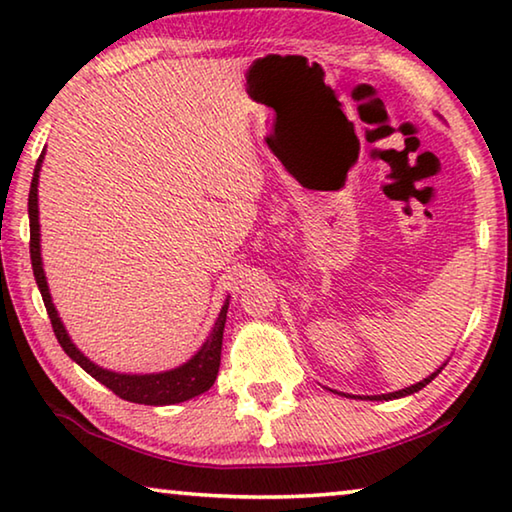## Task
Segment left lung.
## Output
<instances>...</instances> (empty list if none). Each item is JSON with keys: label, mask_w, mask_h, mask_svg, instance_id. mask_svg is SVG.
Instances as JSON below:
<instances>
[{"label": "left lung", "mask_w": 512, "mask_h": 512, "mask_svg": "<svg viewBox=\"0 0 512 512\" xmlns=\"http://www.w3.org/2000/svg\"><path fill=\"white\" fill-rule=\"evenodd\" d=\"M447 365V363H445ZM442 365V367H445ZM442 367H438V370H435L433 374H429L426 376L424 381H420V383H415V385H408V388H404V390H397V392H388V395H372V397H360V399H372V401H390V399H401V397H408V395H413V392H420L424 385H429L435 376H438L440 372H442Z\"/></svg>", "instance_id": "obj_1"}]
</instances>
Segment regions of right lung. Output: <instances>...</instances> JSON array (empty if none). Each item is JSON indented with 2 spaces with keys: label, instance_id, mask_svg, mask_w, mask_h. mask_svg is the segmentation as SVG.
<instances>
[{
  "label": "right lung",
  "instance_id": "right-lung-1",
  "mask_svg": "<svg viewBox=\"0 0 512 512\" xmlns=\"http://www.w3.org/2000/svg\"><path fill=\"white\" fill-rule=\"evenodd\" d=\"M43 158L45 152L40 154L36 170H33V179H31V190H29V229H31V242H29V251H31V267H33V276H36L38 290L43 295L45 308L49 320H52L54 333L58 345L63 347V351L70 356L74 363L81 365L92 379H97L102 385H106L108 390H113L117 397L131 401V404H145V406H172V404H181V401H188L192 397L206 392L217 379V370H220V356H222V333H224V322H226V311H229V297L224 299V304L220 308V315L213 324L211 333L204 345L199 347V351L186 363L174 367V370H165V372H154V374H124V372H113V370H104L97 363L83 354V351L74 345L70 333H67L65 324L58 317V311L52 301V295H49V286H47V276L43 270V256H40V217H38V179H40V167H43Z\"/></svg>",
  "mask_w": 512,
  "mask_h": 512
}]
</instances>
